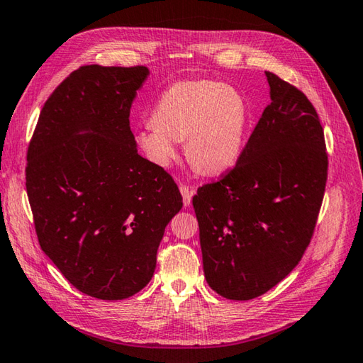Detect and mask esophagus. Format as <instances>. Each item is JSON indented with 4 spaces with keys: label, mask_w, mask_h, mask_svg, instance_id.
Instances as JSON below:
<instances>
[{
    "label": "esophagus",
    "mask_w": 363,
    "mask_h": 363,
    "mask_svg": "<svg viewBox=\"0 0 363 363\" xmlns=\"http://www.w3.org/2000/svg\"><path fill=\"white\" fill-rule=\"evenodd\" d=\"M179 190H181V195L184 199V206L189 207L191 204V196H194V189H189L187 186H181Z\"/></svg>",
    "instance_id": "1"
}]
</instances>
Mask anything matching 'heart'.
<instances>
[{
    "label": "heart",
    "instance_id": "obj_1",
    "mask_svg": "<svg viewBox=\"0 0 363 363\" xmlns=\"http://www.w3.org/2000/svg\"><path fill=\"white\" fill-rule=\"evenodd\" d=\"M246 121L245 98L233 86L209 79L179 81L162 91L151 121L135 129L134 140L146 159L167 168L186 138V156L194 168L218 174L240 157Z\"/></svg>",
    "mask_w": 363,
    "mask_h": 363
}]
</instances>
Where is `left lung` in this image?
Here are the masks:
<instances>
[{
  "label": "left lung",
  "instance_id": "left-lung-1",
  "mask_svg": "<svg viewBox=\"0 0 363 363\" xmlns=\"http://www.w3.org/2000/svg\"><path fill=\"white\" fill-rule=\"evenodd\" d=\"M265 76L272 103L237 165L194 196L206 281L235 301L264 295L299 264L328 179L315 107L291 84Z\"/></svg>",
  "mask_w": 363,
  "mask_h": 363
}]
</instances>
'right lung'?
<instances>
[{
    "instance_id": "obj_1",
    "label": "right lung",
    "mask_w": 363,
    "mask_h": 363,
    "mask_svg": "<svg viewBox=\"0 0 363 363\" xmlns=\"http://www.w3.org/2000/svg\"><path fill=\"white\" fill-rule=\"evenodd\" d=\"M146 67L86 65L46 99L28 148L26 191L42 251L98 299L140 291L182 196L137 152L129 113Z\"/></svg>"
}]
</instances>
